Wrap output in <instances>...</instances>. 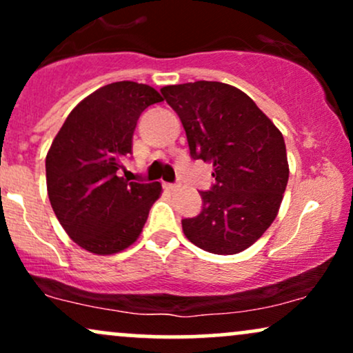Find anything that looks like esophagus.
I'll return each instance as SVG.
<instances>
[{
	"instance_id": "obj_1",
	"label": "esophagus",
	"mask_w": 353,
	"mask_h": 353,
	"mask_svg": "<svg viewBox=\"0 0 353 353\" xmlns=\"http://www.w3.org/2000/svg\"><path fill=\"white\" fill-rule=\"evenodd\" d=\"M164 188L168 190H176L177 188H179V184H172V182H165Z\"/></svg>"
}]
</instances>
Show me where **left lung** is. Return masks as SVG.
Masks as SVG:
<instances>
[{
  "mask_svg": "<svg viewBox=\"0 0 353 353\" xmlns=\"http://www.w3.org/2000/svg\"><path fill=\"white\" fill-rule=\"evenodd\" d=\"M192 159L212 163L216 184L201 192L199 216L182 219L194 245L212 254L245 250L277 217L289 181L282 132L241 89L217 81L164 86Z\"/></svg>",
  "mask_w": 353,
  "mask_h": 353,
  "instance_id": "left-lung-1",
  "label": "left lung"
}]
</instances>
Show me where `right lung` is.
Listing matches in <instances>:
<instances>
[{"label":"right lung","instance_id":"add662e5","mask_svg":"<svg viewBox=\"0 0 353 353\" xmlns=\"http://www.w3.org/2000/svg\"><path fill=\"white\" fill-rule=\"evenodd\" d=\"M148 84L119 81L99 88L70 112L46 156L51 208L79 247L109 255L134 244L159 182H129L119 176L132 152L141 112L161 103Z\"/></svg>","mask_w":353,"mask_h":353}]
</instances>
